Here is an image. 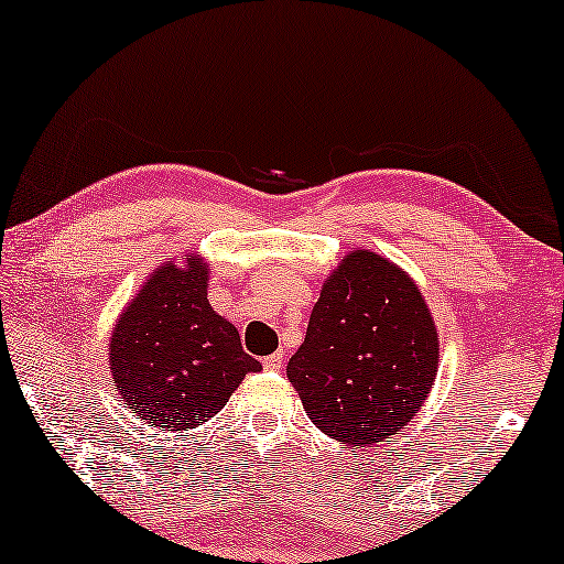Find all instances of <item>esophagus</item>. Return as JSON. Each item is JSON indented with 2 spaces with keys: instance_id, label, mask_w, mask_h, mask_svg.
I'll return each instance as SVG.
<instances>
[{
  "instance_id": "1",
  "label": "esophagus",
  "mask_w": 564,
  "mask_h": 564,
  "mask_svg": "<svg viewBox=\"0 0 564 564\" xmlns=\"http://www.w3.org/2000/svg\"><path fill=\"white\" fill-rule=\"evenodd\" d=\"M282 365H284L282 354H272V357L264 359V369H269V372H276V369H282Z\"/></svg>"
}]
</instances>
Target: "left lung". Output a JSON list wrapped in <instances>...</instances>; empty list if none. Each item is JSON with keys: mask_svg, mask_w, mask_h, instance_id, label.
I'll return each mask as SVG.
<instances>
[{"mask_svg": "<svg viewBox=\"0 0 564 564\" xmlns=\"http://www.w3.org/2000/svg\"><path fill=\"white\" fill-rule=\"evenodd\" d=\"M438 336L421 290L380 253H346L311 313L288 380L307 419L336 442L372 446L426 403Z\"/></svg>", "mask_w": 564, "mask_h": 564, "instance_id": "obj_1", "label": "left lung"}]
</instances>
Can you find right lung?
<instances>
[{
    "instance_id": "obj_1",
    "label": "right lung",
    "mask_w": 564,
    "mask_h": 564,
    "mask_svg": "<svg viewBox=\"0 0 564 564\" xmlns=\"http://www.w3.org/2000/svg\"><path fill=\"white\" fill-rule=\"evenodd\" d=\"M110 369L126 408L169 434L203 426L261 365L243 351L236 326L207 303V264L166 261L120 313Z\"/></svg>"
}]
</instances>
